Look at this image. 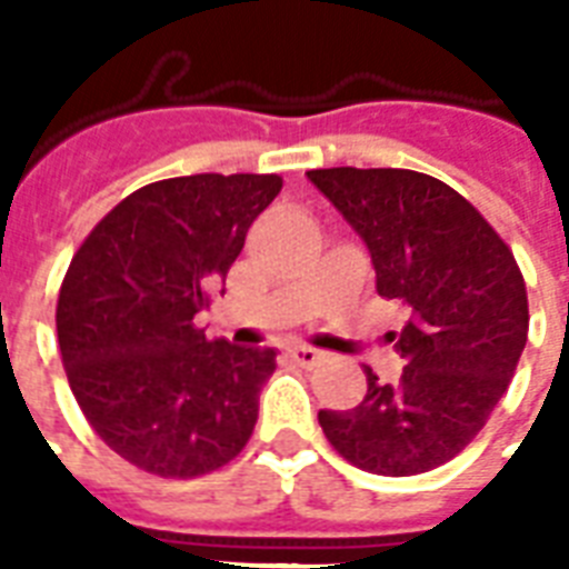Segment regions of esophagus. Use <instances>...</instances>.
<instances>
[{"label": "esophagus", "mask_w": 569, "mask_h": 569, "mask_svg": "<svg viewBox=\"0 0 569 569\" xmlns=\"http://www.w3.org/2000/svg\"><path fill=\"white\" fill-rule=\"evenodd\" d=\"M289 357H292L295 363L303 366V369H312V366L321 363V351L319 348H310V346H292L289 348Z\"/></svg>", "instance_id": "obj_1"}]
</instances>
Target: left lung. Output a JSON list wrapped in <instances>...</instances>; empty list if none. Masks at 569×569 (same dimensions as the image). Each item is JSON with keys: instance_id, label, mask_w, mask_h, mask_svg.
Here are the masks:
<instances>
[{"instance_id": "8db88e82", "label": "left lung", "mask_w": 569, "mask_h": 569, "mask_svg": "<svg viewBox=\"0 0 569 569\" xmlns=\"http://www.w3.org/2000/svg\"><path fill=\"white\" fill-rule=\"evenodd\" d=\"M310 182L372 253L378 295L410 319L392 333L405 372L366 366V398L321 410L333 449L375 476H419L476 440L529 337L526 280L502 236L467 197L405 168H321Z\"/></svg>"}]
</instances>
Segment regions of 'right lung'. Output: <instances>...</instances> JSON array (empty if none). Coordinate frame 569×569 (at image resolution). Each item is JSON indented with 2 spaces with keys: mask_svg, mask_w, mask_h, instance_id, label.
I'll return each mask as SVG.
<instances>
[{
  "mask_svg": "<svg viewBox=\"0 0 569 569\" xmlns=\"http://www.w3.org/2000/svg\"><path fill=\"white\" fill-rule=\"evenodd\" d=\"M283 189L277 173H194L123 197L58 292L61 363L106 446L162 478H197L248 446L274 348L206 339L194 316Z\"/></svg>",
  "mask_w": 569,
  "mask_h": 569,
  "instance_id": "1",
  "label": "right lung"
}]
</instances>
